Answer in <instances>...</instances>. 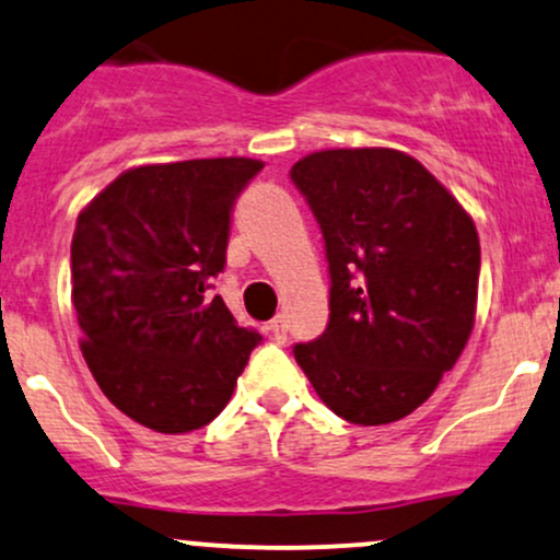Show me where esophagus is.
<instances>
[{
	"label": "esophagus",
	"mask_w": 560,
	"mask_h": 560,
	"mask_svg": "<svg viewBox=\"0 0 560 560\" xmlns=\"http://www.w3.org/2000/svg\"><path fill=\"white\" fill-rule=\"evenodd\" d=\"M268 331H271V337L276 339V342H284V339H287V318L276 316L271 324H268Z\"/></svg>",
	"instance_id": "obj_1"
}]
</instances>
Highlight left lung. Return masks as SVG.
<instances>
[{"label":"left lung","mask_w":560,"mask_h":560,"mask_svg":"<svg viewBox=\"0 0 560 560\" xmlns=\"http://www.w3.org/2000/svg\"><path fill=\"white\" fill-rule=\"evenodd\" d=\"M326 242L329 326L294 361L339 419L382 427L432 397L471 337L479 236L416 158L320 150L289 171Z\"/></svg>","instance_id":"obj_1"}]
</instances>
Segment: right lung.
I'll use <instances>...</instances> for the list:
<instances>
[{"instance_id": "add662e5", "label": "right lung", "mask_w": 560, "mask_h": 560, "mask_svg": "<svg viewBox=\"0 0 560 560\" xmlns=\"http://www.w3.org/2000/svg\"><path fill=\"white\" fill-rule=\"evenodd\" d=\"M260 171L249 158L139 165L79 213L81 352L107 400L141 427L184 434L213 421L260 345L210 298L234 199Z\"/></svg>"}]
</instances>
